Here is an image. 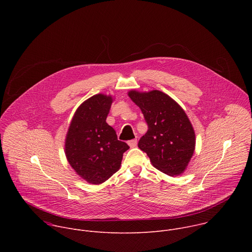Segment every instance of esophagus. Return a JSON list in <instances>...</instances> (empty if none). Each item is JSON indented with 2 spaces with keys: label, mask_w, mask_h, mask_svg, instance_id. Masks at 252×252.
Returning <instances> with one entry per match:
<instances>
[{
  "label": "esophagus",
  "mask_w": 252,
  "mask_h": 252,
  "mask_svg": "<svg viewBox=\"0 0 252 252\" xmlns=\"http://www.w3.org/2000/svg\"><path fill=\"white\" fill-rule=\"evenodd\" d=\"M127 143H128V146H129L130 148H135V147H136V143H137V140H136V139H131V140H129Z\"/></svg>",
  "instance_id": "1"
}]
</instances>
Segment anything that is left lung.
Listing matches in <instances>:
<instances>
[{
	"mask_svg": "<svg viewBox=\"0 0 252 252\" xmlns=\"http://www.w3.org/2000/svg\"><path fill=\"white\" fill-rule=\"evenodd\" d=\"M127 94L149 126L147 133L138 141V148L163 173L170 176L184 173L195 150V132L183 107L158 90H132Z\"/></svg>",
	"mask_w": 252,
	"mask_h": 252,
	"instance_id": "left-lung-1",
	"label": "left lung"
}]
</instances>
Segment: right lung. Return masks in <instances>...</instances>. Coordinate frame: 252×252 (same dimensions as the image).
<instances>
[{"label":"right lung","mask_w":252,"mask_h":252,"mask_svg":"<svg viewBox=\"0 0 252 252\" xmlns=\"http://www.w3.org/2000/svg\"><path fill=\"white\" fill-rule=\"evenodd\" d=\"M112 95L97 94L77 109L69 124L65 140V158L77 174L92 185H100L116 173L123 155L129 147L118 139L106 124Z\"/></svg>","instance_id":"add662e5"}]
</instances>
